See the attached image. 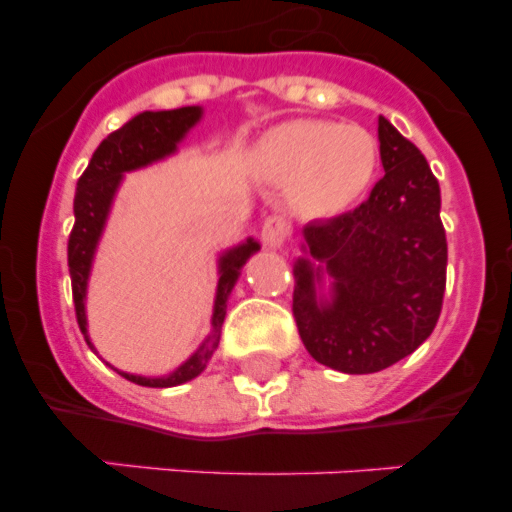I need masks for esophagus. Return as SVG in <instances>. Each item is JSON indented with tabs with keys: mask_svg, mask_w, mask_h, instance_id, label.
Masks as SVG:
<instances>
[{
	"mask_svg": "<svg viewBox=\"0 0 512 512\" xmlns=\"http://www.w3.org/2000/svg\"><path fill=\"white\" fill-rule=\"evenodd\" d=\"M289 233H292V225H289V220L284 215H269L264 220V225H261V238L271 248L282 246L289 238Z\"/></svg>",
	"mask_w": 512,
	"mask_h": 512,
	"instance_id": "34e87169",
	"label": "esophagus"
}]
</instances>
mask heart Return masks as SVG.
Here are the masks:
<instances>
[{
	"label": "heart",
	"mask_w": 512,
	"mask_h": 512,
	"mask_svg": "<svg viewBox=\"0 0 512 512\" xmlns=\"http://www.w3.org/2000/svg\"><path fill=\"white\" fill-rule=\"evenodd\" d=\"M261 166L274 182H289V200L310 217L354 207L374 182L379 146L354 122L289 120L261 140Z\"/></svg>",
	"instance_id": "obj_1"
}]
</instances>
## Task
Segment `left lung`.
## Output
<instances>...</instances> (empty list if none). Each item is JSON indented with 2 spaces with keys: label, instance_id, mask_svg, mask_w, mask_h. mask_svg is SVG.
Returning a JSON list of instances; mask_svg holds the SVG:
<instances>
[{
  "label": "left lung",
  "instance_id": "8db88e82",
  "mask_svg": "<svg viewBox=\"0 0 512 512\" xmlns=\"http://www.w3.org/2000/svg\"><path fill=\"white\" fill-rule=\"evenodd\" d=\"M384 176L369 200L333 220L305 225L295 264L297 330L320 364L372 374L410 356L438 323L446 289L441 189L423 153L379 117ZM334 279L330 301L314 284Z\"/></svg>",
  "mask_w": 512,
  "mask_h": 512
}]
</instances>
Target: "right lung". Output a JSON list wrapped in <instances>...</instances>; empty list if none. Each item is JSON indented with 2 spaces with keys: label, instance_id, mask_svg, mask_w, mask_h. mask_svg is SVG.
<instances>
[{
  "label": "right lung",
  "instance_id": "1",
  "mask_svg": "<svg viewBox=\"0 0 512 512\" xmlns=\"http://www.w3.org/2000/svg\"><path fill=\"white\" fill-rule=\"evenodd\" d=\"M200 117V107L140 112V115H135L133 120L125 122L120 130L110 133L99 143L87 171L79 176L74 194V230L69 235V274L71 292H74L76 323H79L84 336H87V310H84V300H87L89 271H92L94 251H97L99 235H102L104 223H107L110 205L122 182V174L125 171L143 169V166L153 164V161H161V158L171 156L176 151V146H179V140L200 122ZM256 251H259V243L248 238L246 243L230 248V251H225L220 256V266H217L220 279H217L215 310H212V333L194 351L192 359L184 361L169 377L153 379L120 372L122 377L135 384H143V387H176V384H184L197 377V374H202L207 361L215 354L217 343H220V328H223L230 292H233L235 282H238V274H241L243 264Z\"/></svg>",
  "mask_w": 512,
  "mask_h": 512
}]
</instances>
